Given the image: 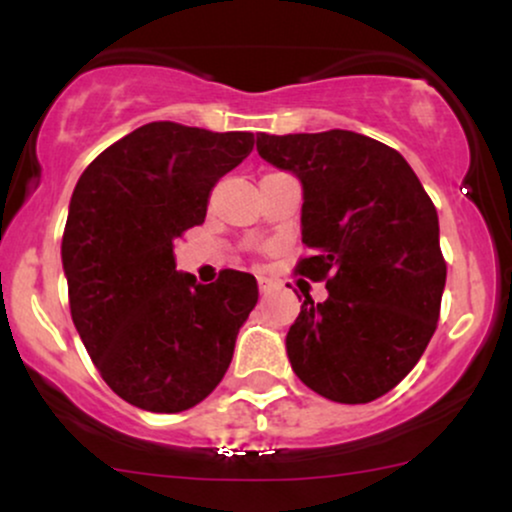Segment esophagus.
Returning a JSON list of instances; mask_svg holds the SVG:
<instances>
[{"instance_id": "34e87169", "label": "esophagus", "mask_w": 512, "mask_h": 512, "mask_svg": "<svg viewBox=\"0 0 512 512\" xmlns=\"http://www.w3.org/2000/svg\"><path fill=\"white\" fill-rule=\"evenodd\" d=\"M269 289H272V284H269L267 279H260V291H262V293H267Z\"/></svg>"}]
</instances>
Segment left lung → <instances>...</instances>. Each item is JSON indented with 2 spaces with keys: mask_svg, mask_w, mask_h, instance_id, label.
<instances>
[{
  "mask_svg": "<svg viewBox=\"0 0 512 512\" xmlns=\"http://www.w3.org/2000/svg\"><path fill=\"white\" fill-rule=\"evenodd\" d=\"M257 154L301 180L298 274L327 281L286 334L291 368L317 395L366 404L390 392L436 332L445 289L438 214L399 151L349 132L257 134Z\"/></svg>",
  "mask_w": 512,
  "mask_h": 512,
  "instance_id": "1",
  "label": "left lung"
}]
</instances>
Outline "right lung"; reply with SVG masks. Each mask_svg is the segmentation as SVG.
Listing matches in <instances>:
<instances>
[{
    "instance_id": "add662e5",
    "label": "right lung",
    "mask_w": 512,
    "mask_h": 512,
    "mask_svg": "<svg viewBox=\"0 0 512 512\" xmlns=\"http://www.w3.org/2000/svg\"><path fill=\"white\" fill-rule=\"evenodd\" d=\"M250 132L149 122L81 173L62 236L69 308L115 395L178 414L221 383L257 303L248 272L197 284L173 240L207 216L211 187L250 156Z\"/></svg>"
}]
</instances>
